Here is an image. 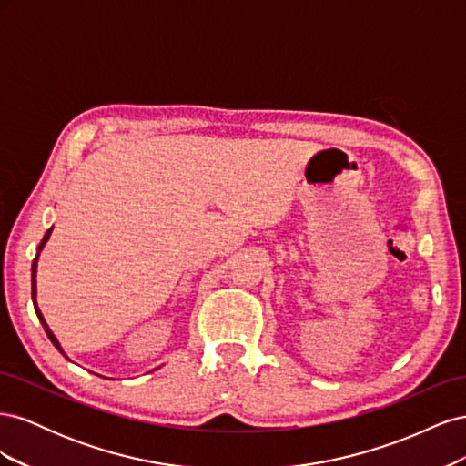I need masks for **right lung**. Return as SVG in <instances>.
I'll list each match as a JSON object with an SVG mask.
<instances>
[{
	"instance_id": "obj_1",
	"label": "right lung",
	"mask_w": 466,
	"mask_h": 466,
	"mask_svg": "<svg viewBox=\"0 0 466 466\" xmlns=\"http://www.w3.org/2000/svg\"><path fill=\"white\" fill-rule=\"evenodd\" d=\"M50 233H52V229H48V233L45 235V238H42V241H40V247L38 248H42V247H45V243L48 241V237H50ZM35 295H36V258H35V262H33V303H35V311H36V317H38V320L42 322V327H45V330H46V334H48V338H50V342L56 346V348H58V351H60V354H64V351H62V348H60V344H58V340H56V338H54V334H52V330L48 329V324H46V320H45V317H42V313L38 311V307H36V299H35ZM66 356V354H64Z\"/></svg>"
}]
</instances>
